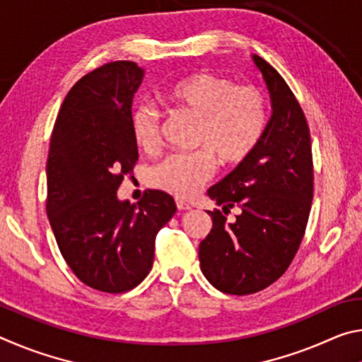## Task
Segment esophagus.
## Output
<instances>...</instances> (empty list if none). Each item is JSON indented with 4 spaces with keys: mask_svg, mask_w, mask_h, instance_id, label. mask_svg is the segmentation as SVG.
<instances>
[{
    "mask_svg": "<svg viewBox=\"0 0 362 362\" xmlns=\"http://www.w3.org/2000/svg\"><path fill=\"white\" fill-rule=\"evenodd\" d=\"M175 204H177V209H179V211L192 209V206H189L188 203H185V201H183V199H175Z\"/></svg>",
    "mask_w": 362,
    "mask_h": 362,
    "instance_id": "34e87169",
    "label": "esophagus"
}]
</instances>
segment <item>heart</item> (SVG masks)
Segmentation results:
<instances>
[{
	"mask_svg": "<svg viewBox=\"0 0 362 362\" xmlns=\"http://www.w3.org/2000/svg\"><path fill=\"white\" fill-rule=\"evenodd\" d=\"M164 99L198 118L193 153H173L150 170L151 187L188 198L214 175L216 159L223 168L243 164L267 129V99L255 86H236L212 73H193L164 90ZM134 142L142 151L159 144V115L146 103L131 113Z\"/></svg>",
	"mask_w": 362,
	"mask_h": 362,
	"instance_id": "b5f03b06",
	"label": "heart"
}]
</instances>
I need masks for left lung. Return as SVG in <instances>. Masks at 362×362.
<instances>
[{
	"label": "left lung",
	"instance_id": "obj_1",
	"mask_svg": "<svg viewBox=\"0 0 362 362\" xmlns=\"http://www.w3.org/2000/svg\"><path fill=\"white\" fill-rule=\"evenodd\" d=\"M265 79L272 118L259 146L240 166L207 189L223 212L238 206L233 223L207 212L212 230L199 244L206 279L225 293L247 296L283 276L296 257L313 201V155L308 122L284 78L252 56Z\"/></svg>",
	"mask_w": 362,
	"mask_h": 362
}]
</instances>
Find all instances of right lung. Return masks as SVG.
Returning a JSON list of instances; mask_svg holds the SVG:
<instances>
[{
    "instance_id": "add662e5",
    "label": "right lung",
    "mask_w": 362,
    "mask_h": 362,
    "mask_svg": "<svg viewBox=\"0 0 362 362\" xmlns=\"http://www.w3.org/2000/svg\"><path fill=\"white\" fill-rule=\"evenodd\" d=\"M142 79L129 60L84 75L66 94L49 145L46 212L60 254L81 283L108 293L146 278L158 231L177 209L161 189H146L137 204L116 194L139 159L131 113Z\"/></svg>"
}]
</instances>
